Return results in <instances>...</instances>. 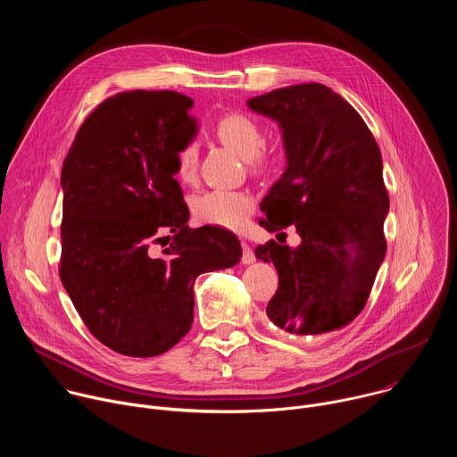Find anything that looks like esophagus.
I'll use <instances>...</instances> for the list:
<instances>
[{
  "instance_id": "1",
  "label": "esophagus",
  "mask_w": 457,
  "mask_h": 457,
  "mask_svg": "<svg viewBox=\"0 0 457 457\" xmlns=\"http://www.w3.org/2000/svg\"><path fill=\"white\" fill-rule=\"evenodd\" d=\"M254 253H253V247L245 242V240H242V264L244 266H249V264H253L254 262Z\"/></svg>"
}]
</instances>
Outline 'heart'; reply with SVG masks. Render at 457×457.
Segmentation results:
<instances>
[{
	"label": "heart",
	"instance_id": "b5f03b06",
	"mask_svg": "<svg viewBox=\"0 0 457 457\" xmlns=\"http://www.w3.org/2000/svg\"><path fill=\"white\" fill-rule=\"evenodd\" d=\"M219 141L235 150L253 166L264 164L266 155L258 154L262 146V129L258 122L245 113H226L215 126ZM199 152L193 143L179 148L175 155V175L182 182H189L197 175ZM254 208V199L240 189H212L197 195L191 201L195 220L226 229H240Z\"/></svg>",
	"mask_w": 457,
	"mask_h": 457
}]
</instances>
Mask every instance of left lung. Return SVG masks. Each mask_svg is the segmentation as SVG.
<instances>
[{"mask_svg":"<svg viewBox=\"0 0 457 457\" xmlns=\"http://www.w3.org/2000/svg\"><path fill=\"white\" fill-rule=\"evenodd\" d=\"M247 106L278 122L286 152L260 224L268 231L295 224L302 238L296 247L270 240L254 249L278 273L268 318L296 337L338 331L365 307L386 251L379 148L360 113L320 83L278 88Z\"/></svg>","mask_w":457,"mask_h":457,"instance_id":"left-lung-1","label":"left lung"}]
</instances>
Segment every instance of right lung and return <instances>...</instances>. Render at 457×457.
I'll return each instance as SVG.
<instances>
[{
  "label": "right lung",
  "instance_id": "add662e5",
  "mask_svg": "<svg viewBox=\"0 0 457 457\" xmlns=\"http://www.w3.org/2000/svg\"><path fill=\"white\" fill-rule=\"evenodd\" d=\"M189 108L170 90L108 97L62 162L59 277L90 333L124 356L171 349L193 323L197 277L242 256L237 235L187 226L175 155L197 136ZM164 232L174 242L157 255Z\"/></svg>",
  "mask_w": 457,
  "mask_h": 457
}]
</instances>
